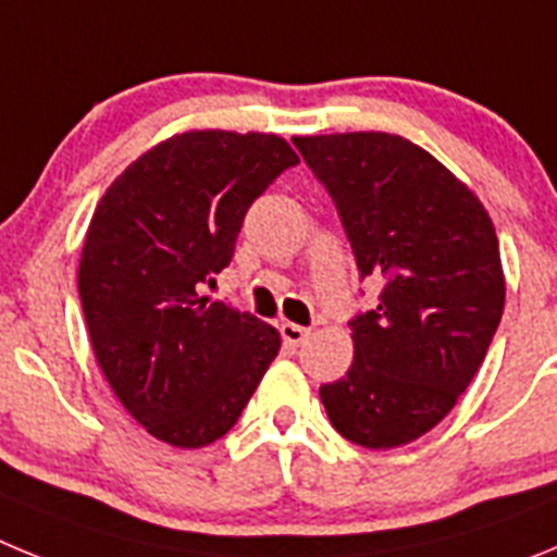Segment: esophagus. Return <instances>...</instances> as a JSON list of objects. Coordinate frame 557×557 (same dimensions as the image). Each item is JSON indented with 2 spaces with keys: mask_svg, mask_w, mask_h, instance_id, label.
I'll use <instances>...</instances> for the list:
<instances>
[{
  "mask_svg": "<svg viewBox=\"0 0 557 557\" xmlns=\"http://www.w3.org/2000/svg\"><path fill=\"white\" fill-rule=\"evenodd\" d=\"M282 339L284 343H287V346H301L304 339L309 337V329H304V326H298V323H282Z\"/></svg>",
  "mask_w": 557,
  "mask_h": 557,
  "instance_id": "esophagus-1",
  "label": "esophagus"
}]
</instances>
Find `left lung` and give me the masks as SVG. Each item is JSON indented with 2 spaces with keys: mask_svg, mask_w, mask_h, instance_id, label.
Masks as SVG:
<instances>
[{
  "mask_svg": "<svg viewBox=\"0 0 557 557\" xmlns=\"http://www.w3.org/2000/svg\"><path fill=\"white\" fill-rule=\"evenodd\" d=\"M379 304L348 326L354 362L321 401L339 435L393 449L426 435L480 371L505 309L499 239L474 191L393 133L295 136Z\"/></svg>",
  "mask_w": 557,
  "mask_h": 557,
  "instance_id": "8db88e82",
  "label": "left lung"
}]
</instances>
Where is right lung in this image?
I'll return each mask as SVG.
<instances>
[{"label":"right lung","mask_w":557,"mask_h":557,"mask_svg":"<svg viewBox=\"0 0 557 557\" xmlns=\"http://www.w3.org/2000/svg\"><path fill=\"white\" fill-rule=\"evenodd\" d=\"M298 164L273 133L189 131L108 186L81 256L83 314L108 385L152 437H223L282 348L273 326L209 301L253 203Z\"/></svg>","instance_id":"obj_1"}]
</instances>
